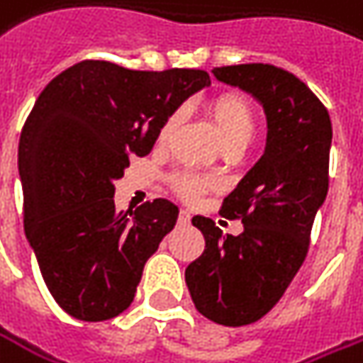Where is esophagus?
Here are the masks:
<instances>
[{
    "label": "esophagus",
    "mask_w": 363,
    "mask_h": 363,
    "mask_svg": "<svg viewBox=\"0 0 363 363\" xmlns=\"http://www.w3.org/2000/svg\"><path fill=\"white\" fill-rule=\"evenodd\" d=\"M179 223H181V225H189V223H191V213H189V211H181V213H179Z\"/></svg>",
    "instance_id": "esophagus-1"
}]
</instances>
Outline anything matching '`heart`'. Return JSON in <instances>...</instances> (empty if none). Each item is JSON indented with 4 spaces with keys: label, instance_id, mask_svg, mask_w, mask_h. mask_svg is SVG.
I'll return each mask as SVG.
<instances>
[{
    "label": "heart",
    "instance_id": "obj_1",
    "mask_svg": "<svg viewBox=\"0 0 363 363\" xmlns=\"http://www.w3.org/2000/svg\"><path fill=\"white\" fill-rule=\"evenodd\" d=\"M208 114L215 120L217 128H219L220 138L225 146H241L249 143L253 138L255 132V114H253V106L245 100L243 96L233 94V92H225V94L215 96L208 104ZM181 110L170 112L167 120L162 122L160 130H158V144H164L172 136V132L177 130V126L181 124ZM172 189L181 194L182 199L193 201L201 193H205L211 186V182L199 177L196 172L191 170H181L177 174H172Z\"/></svg>",
    "mask_w": 363,
    "mask_h": 363
}]
</instances>
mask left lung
Wrapping results in <instances>:
<instances>
[{
  "label": "left lung",
  "instance_id": "obj_1",
  "mask_svg": "<svg viewBox=\"0 0 363 363\" xmlns=\"http://www.w3.org/2000/svg\"><path fill=\"white\" fill-rule=\"evenodd\" d=\"M213 74L255 96L267 116L263 157L220 206L223 217L241 219L243 233L225 235L213 219L193 217L205 251L184 271L199 313L239 328L269 313L306 261L330 184L331 120L318 96L287 69L239 64Z\"/></svg>",
  "mask_w": 363,
  "mask_h": 363
}]
</instances>
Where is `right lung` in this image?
Instances as JSON below:
<instances>
[{
	"instance_id": "obj_1",
	"label": "right lung",
	"mask_w": 363,
	"mask_h": 363,
	"mask_svg": "<svg viewBox=\"0 0 363 363\" xmlns=\"http://www.w3.org/2000/svg\"><path fill=\"white\" fill-rule=\"evenodd\" d=\"M211 84L205 69L140 72L84 60L38 96L19 136L23 229L45 285L72 318H116L179 206L116 211L114 181L157 143L170 112Z\"/></svg>"
}]
</instances>
